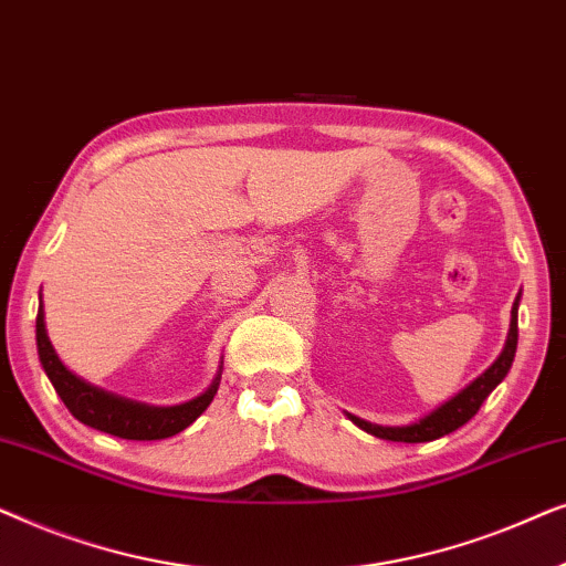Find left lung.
Here are the masks:
<instances>
[{
  "mask_svg": "<svg viewBox=\"0 0 566 566\" xmlns=\"http://www.w3.org/2000/svg\"><path fill=\"white\" fill-rule=\"evenodd\" d=\"M517 301L513 304V319H510V335L505 343V350L500 353V358L492 363L490 368L484 370L476 381H471L461 394H455L451 401H446L443 407H438L436 412H430L424 420L409 424V428H378V424H370L366 420H358V417L350 415V420L358 424L360 430L370 432V436L384 438V440H397V443H428V440L443 438L448 432L459 430L461 424H467L471 417L479 412V407L484 405V399L490 397L502 378L507 376L510 366H513L515 347H517Z\"/></svg>",
  "mask_w": 566,
  "mask_h": 566,
  "instance_id": "1",
  "label": "left lung"
}]
</instances>
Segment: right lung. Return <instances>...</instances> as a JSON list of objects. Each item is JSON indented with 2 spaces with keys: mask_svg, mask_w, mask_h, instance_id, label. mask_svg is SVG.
<instances>
[{
  "mask_svg": "<svg viewBox=\"0 0 566 566\" xmlns=\"http://www.w3.org/2000/svg\"><path fill=\"white\" fill-rule=\"evenodd\" d=\"M35 339H38V358H41L43 370L49 374L53 389H56L69 412H72L80 422L90 424V428L107 432V436H115V438L161 440V438L177 436V432H182L190 422H196L198 417L206 412V407L213 401L216 389H219V381H221V378H216L211 389L206 394H200L198 399L185 401V405H177V407L136 405V401L99 391L95 386L84 384L82 378L69 374L64 363L59 360L56 350H53V345L49 343V335H45L43 306H38Z\"/></svg>",
  "mask_w": 566,
  "mask_h": 566,
  "instance_id": "obj_1",
  "label": "right lung"
}]
</instances>
